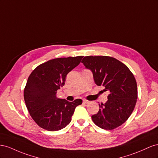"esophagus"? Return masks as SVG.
Here are the masks:
<instances>
[{"mask_svg": "<svg viewBox=\"0 0 158 158\" xmlns=\"http://www.w3.org/2000/svg\"><path fill=\"white\" fill-rule=\"evenodd\" d=\"M83 103H85V104H89V103H90V101H87V100H83Z\"/></svg>", "mask_w": 158, "mask_h": 158, "instance_id": "1", "label": "esophagus"}]
</instances>
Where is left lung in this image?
Instances as JSON below:
<instances>
[{"label":"left lung","instance_id":"1","mask_svg":"<svg viewBox=\"0 0 158 158\" xmlns=\"http://www.w3.org/2000/svg\"><path fill=\"white\" fill-rule=\"evenodd\" d=\"M92 72L94 81L109 93L105 104L91 116L98 127L112 130L124 123L131 115L138 98L136 79L128 67L109 56H86L82 61Z\"/></svg>","mask_w":158,"mask_h":158}]
</instances>
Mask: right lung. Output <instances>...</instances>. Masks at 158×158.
I'll return each mask as SVG.
<instances>
[{
    "label": "right lung",
    "instance_id": "obj_1",
    "mask_svg": "<svg viewBox=\"0 0 158 158\" xmlns=\"http://www.w3.org/2000/svg\"><path fill=\"white\" fill-rule=\"evenodd\" d=\"M83 56L56 58L38 66L28 79L24 97L31 118L41 128L57 131L71 120L75 108L81 99L73 102L57 97V91L65 85L67 73L77 66Z\"/></svg>",
    "mask_w": 158,
    "mask_h": 158
}]
</instances>
